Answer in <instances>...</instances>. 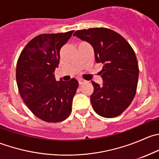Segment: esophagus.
I'll list each match as a JSON object with an SVG mask.
<instances>
[{"instance_id": "34e87169", "label": "esophagus", "mask_w": 159, "mask_h": 159, "mask_svg": "<svg viewBox=\"0 0 159 159\" xmlns=\"http://www.w3.org/2000/svg\"><path fill=\"white\" fill-rule=\"evenodd\" d=\"M86 81H84V80H83V79H79L78 80V84H79V85H81V84H84V83H85Z\"/></svg>"}]
</instances>
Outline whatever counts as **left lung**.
Segmentation results:
<instances>
[{
	"instance_id": "obj_1",
	"label": "left lung",
	"mask_w": 159,
	"mask_h": 159,
	"mask_svg": "<svg viewBox=\"0 0 159 159\" xmlns=\"http://www.w3.org/2000/svg\"><path fill=\"white\" fill-rule=\"evenodd\" d=\"M74 36L89 43L95 61L103 64L102 85L91 81L93 109L104 118L118 116L131 103L137 89L139 70L134 50L121 35L108 28L77 30Z\"/></svg>"
}]
</instances>
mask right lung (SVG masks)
<instances>
[{"label":"right lung","instance_id":"1","mask_svg":"<svg viewBox=\"0 0 159 159\" xmlns=\"http://www.w3.org/2000/svg\"><path fill=\"white\" fill-rule=\"evenodd\" d=\"M73 32L35 37L17 61L16 80L20 97L35 116L47 122L64 121L71 111L78 81L75 78L57 81L54 73L58 68L60 50Z\"/></svg>","mask_w":159,"mask_h":159}]
</instances>
